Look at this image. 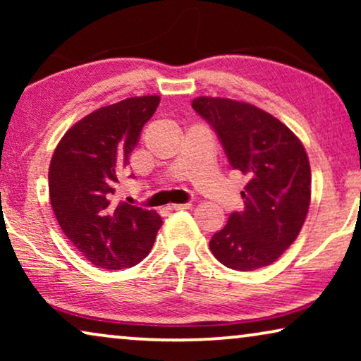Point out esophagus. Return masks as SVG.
Instances as JSON below:
<instances>
[{
  "label": "esophagus",
  "mask_w": 361,
  "mask_h": 361,
  "mask_svg": "<svg viewBox=\"0 0 361 361\" xmlns=\"http://www.w3.org/2000/svg\"><path fill=\"white\" fill-rule=\"evenodd\" d=\"M192 207L190 202H187V204H172V205H167L166 210L169 212H177V210H189Z\"/></svg>",
  "instance_id": "esophagus-1"
}]
</instances>
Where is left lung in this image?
I'll use <instances>...</instances> for the list:
<instances>
[{
    "mask_svg": "<svg viewBox=\"0 0 361 361\" xmlns=\"http://www.w3.org/2000/svg\"><path fill=\"white\" fill-rule=\"evenodd\" d=\"M192 108L212 126L230 166L248 180L245 209L210 240L226 268L273 264L298 238L310 204V166L302 142L278 118L250 103L199 97Z\"/></svg>",
    "mask_w": 361,
    "mask_h": 361,
    "instance_id": "left-lung-1",
    "label": "left lung"
}]
</instances>
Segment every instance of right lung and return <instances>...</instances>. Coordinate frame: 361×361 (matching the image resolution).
<instances>
[{"label": "right lung", "mask_w": 361, "mask_h": 361, "mask_svg": "<svg viewBox=\"0 0 361 361\" xmlns=\"http://www.w3.org/2000/svg\"><path fill=\"white\" fill-rule=\"evenodd\" d=\"M161 98L133 97L75 123L59 142L49 167L54 215L71 243L102 269L131 268L146 258L162 220L154 210L113 194L142 126Z\"/></svg>", "instance_id": "obj_1"}]
</instances>
